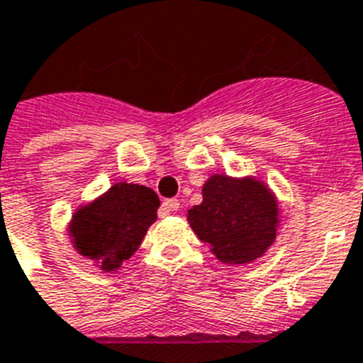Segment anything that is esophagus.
<instances>
[{
	"label": "esophagus",
	"instance_id": "1",
	"mask_svg": "<svg viewBox=\"0 0 363 363\" xmlns=\"http://www.w3.org/2000/svg\"><path fill=\"white\" fill-rule=\"evenodd\" d=\"M161 209L165 213H174L179 209V202L176 198H170V200H165V202L161 203Z\"/></svg>",
	"mask_w": 363,
	"mask_h": 363
}]
</instances>
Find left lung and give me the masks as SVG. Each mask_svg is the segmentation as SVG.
I'll use <instances>...</instances> for the list:
<instances>
[{"label":"left lung","mask_w":363,"mask_h":363,"mask_svg":"<svg viewBox=\"0 0 363 363\" xmlns=\"http://www.w3.org/2000/svg\"><path fill=\"white\" fill-rule=\"evenodd\" d=\"M202 194L203 202L189 209V224L220 261L252 262L272 246L279 211L266 185L216 174L207 179Z\"/></svg>","instance_id":"obj_1"}]
</instances>
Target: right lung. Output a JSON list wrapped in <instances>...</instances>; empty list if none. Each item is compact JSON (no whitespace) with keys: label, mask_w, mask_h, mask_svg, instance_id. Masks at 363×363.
I'll list each match as a JSON object with an SVG mask.
<instances>
[{"label":"right lung","mask_w":363,"mask_h":363,"mask_svg":"<svg viewBox=\"0 0 363 363\" xmlns=\"http://www.w3.org/2000/svg\"><path fill=\"white\" fill-rule=\"evenodd\" d=\"M160 198L138 184H116L104 196L75 213L71 237L80 255L111 272L130 259L156 220Z\"/></svg>","instance_id":"obj_1"}]
</instances>
